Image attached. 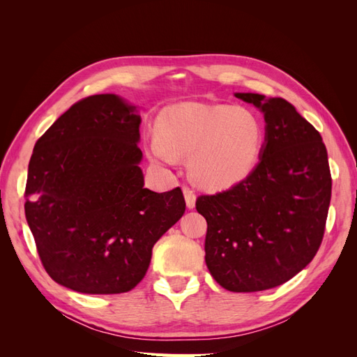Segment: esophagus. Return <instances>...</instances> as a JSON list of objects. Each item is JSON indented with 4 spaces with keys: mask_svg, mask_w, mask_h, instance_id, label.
<instances>
[{
    "mask_svg": "<svg viewBox=\"0 0 357 357\" xmlns=\"http://www.w3.org/2000/svg\"><path fill=\"white\" fill-rule=\"evenodd\" d=\"M183 193H185V199H186V205L189 208L195 207V202H197V195L195 192H193L189 186H183Z\"/></svg>",
    "mask_w": 357,
    "mask_h": 357,
    "instance_id": "1",
    "label": "esophagus"
}]
</instances>
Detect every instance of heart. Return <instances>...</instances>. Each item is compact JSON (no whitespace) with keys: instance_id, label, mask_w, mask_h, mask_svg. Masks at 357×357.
<instances>
[{"instance_id":"b5f03b06","label":"heart","mask_w":357,"mask_h":357,"mask_svg":"<svg viewBox=\"0 0 357 357\" xmlns=\"http://www.w3.org/2000/svg\"><path fill=\"white\" fill-rule=\"evenodd\" d=\"M149 156L158 165L190 155L193 181L210 190L238 185L252 174L265 144V125L256 113L226 104L183 102L162 112Z\"/></svg>"}]
</instances>
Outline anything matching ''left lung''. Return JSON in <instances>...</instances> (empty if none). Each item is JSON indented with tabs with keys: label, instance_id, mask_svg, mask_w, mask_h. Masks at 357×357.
Listing matches in <instances>:
<instances>
[{
	"label": "left lung",
	"instance_id": "1",
	"mask_svg": "<svg viewBox=\"0 0 357 357\" xmlns=\"http://www.w3.org/2000/svg\"><path fill=\"white\" fill-rule=\"evenodd\" d=\"M264 112L265 146L255 171L215 195H201L205 264L231 291L283 284L316 256L326 228L332 177L317 129L283 98L235 93Z\"/></svg>",
	"mask_w": 357,
	"mask_h": 357
}]
</instances>
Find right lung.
Listing matches in <instances>:
<instances>
[{
    "label": "right lung",
    "mask_w": 357,
    "mask_h": 357,
    "mask_svg": "<svg viewBox=\"0 0 357 357\" xmlns=\"http://www.w3.org/2000/svg\"><path fill=\"white\" fill-rule=\"evenodd\" d=\"M142 117L113 93L73 104L36 143L25 215L56 283L114 295L144 278L152 248L186 210L180 188L156 193L138 167Z\"/></svg>",
    "instance_id": "obj_1"
}]
</instances>
